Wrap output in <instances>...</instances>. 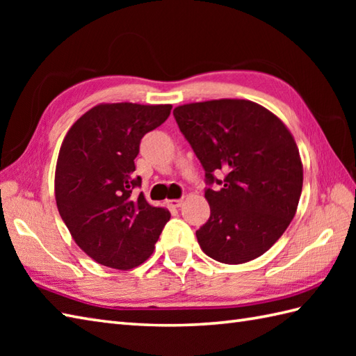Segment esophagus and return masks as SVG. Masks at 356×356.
Wrapping results in <instances>:
<instances>
[{"mask_svg": "<svg viewBox=\"0 0 356 356\" xmlns=\"http://www.w3.org/2000/svg\"><path fill=\"white\" fill-rule=\"evenodd\" d=\"M166 203H168L170 208H180V207H182L184 200L182 199H172V200H166Z\"/></svg>", "mask_w": 356, "mask_h": 356, "instance_id": "34e87169", "label": "esophagus"}]
</instances>
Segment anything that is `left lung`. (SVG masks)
<instances>
[{
  "instance_id": "1",
  "label": "left lung",
  "mask_w": 356,
  "mask_h": 356,
  "mask_svg": "<svg viewBox=\"0 0 356 356\" xmlns=\"http://www.w3.org/2000/svg\"><path fill=\"white\" fill-rule=\"evenodd\" d=\"M172 113L207 184L218 185L205 191L211 216L195 231L202 251L226 264L263 255L297 213L303 163L293 136L246 99L193 102Z\"/></svg>"
}]
</instances>
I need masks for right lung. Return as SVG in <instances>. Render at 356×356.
<instances>
[{
	"instance_id": "add662e5",
	"label": "right lung",
	"mask_w": 356,
	"mask_h": 356,
	"mask_svg": "<svg viewBox=\"0 0 356 356\" xmlns=\"http://www.w3.org/2000/svg\"><path fill=\"white\" fill-rule=\"evenodd\" d=\"M172 105L99 104L67 131L55 171L56 207L73 240L113 269H133L153 254L170 211L133 190L140 139L162 125Z\"/></svg>"
}]
</instances>
